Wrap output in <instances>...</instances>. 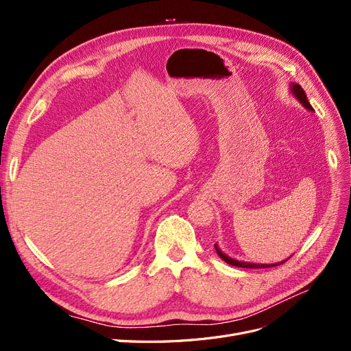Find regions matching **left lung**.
Returning <instances> with one entry per match:
<instances>
[{"label":"left lung","mask_w":351,"mask_h":351,"mask_svg":"<svg viewBox=\"0 0 351 351\" xmlns=\"http://www.w3.org/2000/svg\"><path fill=\"white\" fill-rule=\"evenodd\" d=\"M293 93L297 97V99H299L300 102H302V105L303 107H306L307 110H313L312 108V105L309 104V101H307V97H306V93H304V90L302 89V86L300 84H293ZM215 250H217V253H218V256L224 261V262H227L228 265H232V267H237V268H271V267H275V265H281V263H284V262H280V263H274V265H259V263H249V262H240V261H236V259H232V258H228L227 254H224L222 253L219 249H218V246L215 244Z\"/></svg>","instance_id":"left-lung-1"}]
</instances>
